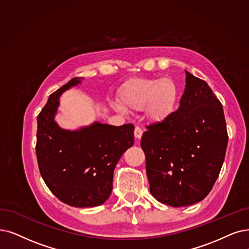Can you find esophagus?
<instances>
[{"mask_svg": "<svg viewBox=\"0 0 249 249\" xmlns=\"http://www.w3.org/2000/svg\"><path fill=\"white\" fill-rule=\"evenodd\" d=\"M134 134H135V137H136L137 139H141V137H142V135H143L142 128H141L140 126H136V127H135V131H134Z\"/></svg>", "mask_w": 249, "mask_h": 249, "instance_id": "obj_1", "label": "esophagus"}]
</instances>
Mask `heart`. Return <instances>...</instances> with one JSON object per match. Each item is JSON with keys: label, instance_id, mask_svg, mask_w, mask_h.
Instances as JSON below:
<instances>
[{"label": "heart", "instance_id": "obj_1", "mask_svg": "<svg viewBox=\"0 0 249 249\" xmlns=\"http://www.w3.org/2000/svg\"><path fill=\"white\" fill-rule=\"evenodd\" d=\"M120 105L116 109L143 110L153 119H161L170 114L178 99V86L171 77L132 78L118 94Z\"/></svg>", "mask_w": 249, "mask_h": 249}]
</instances>
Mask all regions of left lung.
<instances>
[{
    "label": "left lung",
    "mask_w": 249,
    "mask_h": 249,
    "mask_svg": "<svg viewBox=\"0 0 249 249\" xmlns=\"http://www.w3.org/2000/svg\"><path fill=\"white\" fill-rule=\"evenodd\" d=\"M146 128L141 147L153 197L173 207L203 200L220 175L228 145L223 106L212 89L186 71L180 107Z\"/></svg>",
    "instance_id": "obj_1"
}]
</instances>
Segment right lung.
Masks as SVG:
<instances>
[{"instance_id": "right-lung-1", "label": "right lung", "mask_w": 249, "mask_h": 249, "mask_svg": "<svg viewBox=\"0 0 249 249\" xmlns=\"http://www.w3.org/2000/svg\"><path fill=\"white\" fill-rule=\"evenodd\" d=\"M81 78L71 79L50 95L37 115L36 152L43 180L59 200L74 207H92L110 196L115 165L133 146L135 126L94 123L76 131L59 126L54 121L59 97Z\"/></svg>"}]
</instances>
